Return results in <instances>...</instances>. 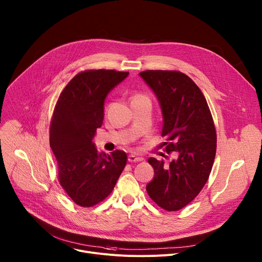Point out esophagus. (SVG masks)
<instances>
[{
	"instance_id": "obj_1",
	"label": "esophagus",
	"mask_w": 262,
	"mask_h": 262,
	"mask_svg": "<svg viewBox=\"0 0 262 262\" xmlns=\"http://www.w3.org/2000/svg\"><path fill=\"white\" fill-rule=\"evenodd\" d=\"M127 160H128L129 163H138V162H142L144 159L140 158V157H136L134 155H130V156H128Z\"/></svg>"
}]
</instances>
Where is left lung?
Here are the masks:
<instances>
[{
	"instance_id": "1",
	"label": "left lung",
	"mask_w": 262,
	"mask_h": 262,
	"mask_svg": "<svg viewBox=\"0 0 262 262\" xmlns=\"http://www.w3.org/2000/svg\"><path fill=\"white\" fill-rule=\"evenodd\" d=\"M139 76L159 100L163 115L162 136L169 163L149 158L155 177L146 191L159 206L179 210L200 193L213 165L216 134L206 99L192 79L174 70H146Z\"/></svg>"
}]
</instances>
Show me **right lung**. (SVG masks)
Wrapping results in <instances>:
<instances>
[{"instance_id":"1","label":"right lung","mask_w":262,"mask_h":262,"mask_svg":"<svg viewBox=\"0 0 262 262\" xmlns=\"http://www.w3.org/2000/svg\"><path fill=\"white\" fill-rule=\"evenodd\" d=\"M129 72L87 70L64 88L51 122L50 145L57 159L59 182L71 200L83 207L107 197L123 171L126 154L99 152L93 138L102 125L104 100Z\"/></svg>"}]
</instances>
